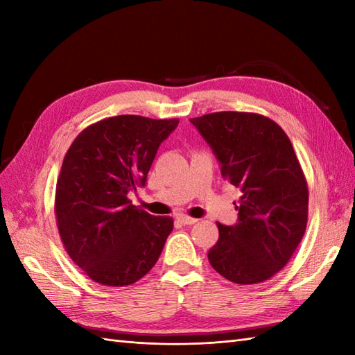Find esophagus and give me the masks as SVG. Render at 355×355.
I'll return each mask as SVG.
<instances>
[{
    "instance_id": "obj_1",
    "label": "esophagus",
    "mask_w": 355,
    "mask_h": 355,
    "mask_svg": "<svg viewBox=\"0 0 355 355\" xmlns=\"http://www.w3.org/2000/svg\"><path fill=\"white\" fill-rule=\"evenodd\" d=\"M177 220L182 223V224H184V225H192V224H195V223L198 221L197 218H191V216H186V215H178Z\"/></svg>"
}]
</instances>
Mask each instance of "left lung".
Returning <instances> with one entry per match:
<instances>
[{"mask_svg": "<svg viewBox=\"0 0 355 355\" xmlns=\"http://www.w3.org/2000/svg\"><path fill=\"white\" fill-rule=\"evenodd\" d=\"M191 123L212 148L223 178L241 192L238 221L218 223L210 266L235 284L267 281L290 261L306 229L308 186L291 141L254 112H212Z\"/></svg>", "mask_w": 355, "mask_h": 355, "instance_id": "obj_1", "label": "left lung"}]
</instances>
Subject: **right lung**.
Segmentation results:
<instances>
[{
    "label": "right lung",
    "instance_id": "add662e5",
    "mask_svg": "<svg viewBox=\"0 0 355 355\" xmlns=\"http://www.w3.org/2000/svg\"><path fill=\"white\" fill-rule=\"evenodd\" d=\"M177 119H103L82 131L62 162L55 212L67 253L102 285L137 282L155 266L172 232L171 216L132 206L128 195L146 184L158 146Z\"/></svg>",
    "mask_w": 355,
    "mask_h": 355
}]
</instances>
